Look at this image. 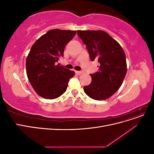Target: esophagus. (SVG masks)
<instances>
[{
  "label": "esophagus",
  "mask_w": 154,
  "mask_h": 154,
  "mask_svg": "<svg viewBox=\"0 0 154 154\" xmlns=\"http://www.w3.org/2000/svg\"><path fill=\"white\" fill-rule=\"evenodd\" d=\"M82 73V71H76V74H78V75H80Z\"/></svg>",
  "instance_id": "obj_1"
}]
</instances>
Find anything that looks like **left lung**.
I'll return each mask as SVG.
<instances>
[{"label": "left lung", "mask_w": 154, "mask_h": 154, "mask_svg": "<svg viewBox=\"0 0 154 154\" xmlns=\"http://www.w3.org/2000/svg\"><path fill=\"white\" fill-rule=\"evenodd\" d=\"M92 61L100 63L99 71L90 74L91 83L84 86L86 94L96 100L112 96L122 85L127 71L125 54L122 46L103 31H77Z\"/></svg>", "instance_id": "8db88e82"}]
</instances>
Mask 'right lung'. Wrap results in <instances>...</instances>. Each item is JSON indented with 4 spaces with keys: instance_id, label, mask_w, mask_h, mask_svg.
<instances>
[{
    "instance_id": "add662e5",
    "label": "right lung",
    "mask_w": 154,
    "mask_h": 154,
    "mask_svg": "<svg viewBox=\"0 0 154 154\" xmlns=\"http://www.w3.org/2000/svg\"><path fill=\"white\" fill-rule=\"evenodd\" d=\"M76 31L52 29L37 40L26 59V72L35 92L45 99L57 98L66 91L70 79L75 72L57 65L63 57L66 45Z\"/></svg>"
}]
</instances>
